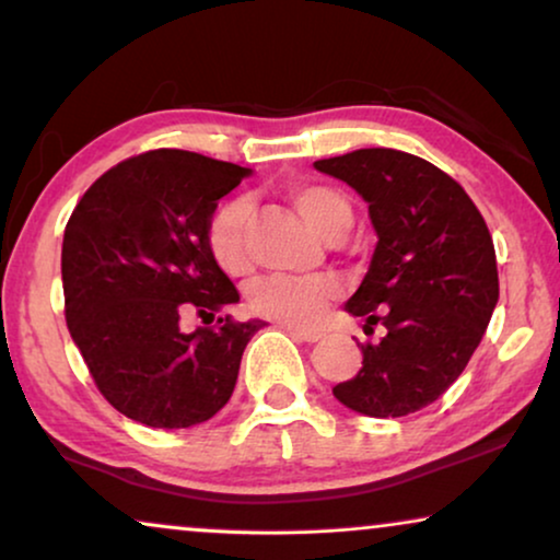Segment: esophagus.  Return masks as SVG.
Segmentation results:
<instances>
[{"label": "esophagus", "mask_w": 560, "mask_h": 560, "mask_svg": "<svg viewBox=\"0 0 560 560\" xmlns=\"http://www.w3.org/2000/svg\"><path fill=\"white\" fill-rule=\"evenodd\" d=\"M288 334L293 336L295 341H305V343H316V341H320V334H318V331H303V328H293V326H290Z\"/></svg>", "instance_id": "obj_1"}]
</instances>
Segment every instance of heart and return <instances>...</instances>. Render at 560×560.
I'll return each mask as SVG.
<instances>
[{"label": "heart", "mask_w": 560, "mask_h": 560, "mask_svg": "<svg viewBox=\"0 0 560 560\" xmlns=\"http://www.w3.org/2000/svg\"><path fill=\"white\" fill-rule=\"evenodd\" d=\"M288 198L298 213L326 240H341L354 221L349 196L326 183H290ZM206 247L217 267L229 278H244L255 265L252 255V209L247 201L221 203L206 226ZM339 295V282L331 275L311 278H272L257 280L249 288L247 303L255 316L278 320V324L311 328L324 316L326 305Z\"/></svg>", "instance_id": "obj_1"}]
</instances>
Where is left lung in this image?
<instances>
[{
	"mask_svg": "<svg viewBox=\"0 0 560 560\" xmlns=\"http://www.w3.org/2000/svg\"><path fill=\"white\" fill-rule=\"evenodd\" d=\"M370 203L380 242L349 298L364 331L362 366L334 387L370 418H402L439 400L469 364L500 298L492 234L458 183L410 152L370 148L316 160Z\"/></svg>",
	"mask_w": 560,
	"mask_h": 560,
	"instance_id": "8db88e82",
	"label": "left lung"
}]
</instances>
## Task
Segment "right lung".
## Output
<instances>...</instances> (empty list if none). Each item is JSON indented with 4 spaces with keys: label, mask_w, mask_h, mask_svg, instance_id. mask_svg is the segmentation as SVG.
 <instances>
[{
    "label": "right lung",
    "mask_w": 560,
    "mask_h": 560,
    "mask_svg": "<svg viewBox=\"0 0 560 560\" xmlns=\"http://www.w3.org/2000/svg\"><path fill=\"white\" fill-rule=\"evenodd\" d=\"M249 167L188 150L121 160L75 203L66 224V324L98 393L150 428H190L234 393L240 362L262 320L219 318L194 334L180 316L240 301L206 247L219 198Z\"/></svg>",
    "instance_id": "obj_1"
}]
</instances>
